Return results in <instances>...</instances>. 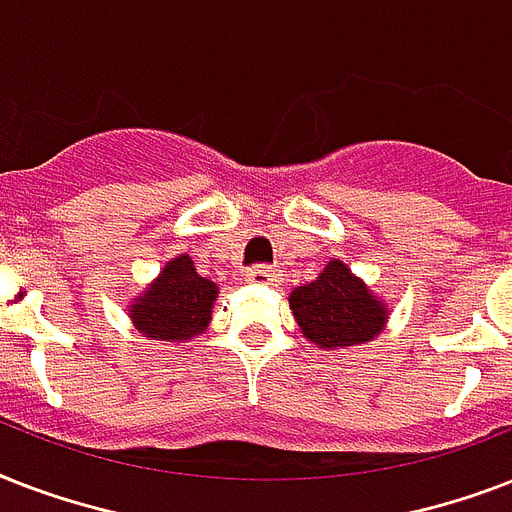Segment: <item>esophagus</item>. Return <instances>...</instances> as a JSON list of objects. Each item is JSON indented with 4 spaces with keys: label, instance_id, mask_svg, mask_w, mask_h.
<instances>
[{
    "label": "esophagus",
    "instance_id": "obj_1",
    "mask_svg": "<svg viewBox=\"0 0 512 512\" xmlns=\"http://www.w3.org/2000/svg\"><path fill=\"white\" fill-rule=\"evenodd\" d=\"M247 281H255V284H268L273 281V271L268 265H252L247 271Z\"/></svg>",
    "mask_w": 512,
    "mask_h": 512
}]
</instances>
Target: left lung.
<instances>
[{
    "mask_svg": "<svg viewBox=\"0 0 512 512\" xmlns=\"http://www.w3.org/2000/svg\"><path fill=\"white\" fill-rule=\"evenodd\" d=\"M289 308L303 335L321 348L372 340L388 319L385 305L340 260H332L316 281L297 287L289 295Z\"/></svg>",
    "mask_w": 512,
    "mask_h": 512,
    "instance_id": "8db88e82",
    "label": "left lung"
}]
</instances>
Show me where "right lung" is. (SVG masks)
Instances as JSON below:
<instances>
[{
	"instance_id": "right-lung-1",
	"label": "right lung",
	"mask_w": 512,
	"mask_h": 512,
	"mask_svg": "<svg viewBox=\"0 0 512 512\" xmlns=\"http://www.w3.org/2000/svg\"><path fill=\"white\" fill-rule=\"evenodd\" d=\"M217 287L199 276L188 255L164 265L162 276L146 297L132 305V321L146 337L156 340H191L209 324V308Z\"/></svg>"
}]
</instances>
